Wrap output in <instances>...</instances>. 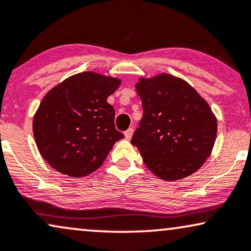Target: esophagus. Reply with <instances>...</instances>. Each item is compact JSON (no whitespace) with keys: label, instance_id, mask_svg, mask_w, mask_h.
Instances as JSON below:
<instances>
[{"label":"esophagus","instance_id":"obj_1","mask_svg":"<svg viewBox=\"0 0 251 251\" xmlns=\"http://www.w3.org/2000/svg\"><path fill=\"white\" fill-rule=\"evenodd\" d=\"M133 132H134V129H133L132 127H129V128L127 129V131H125V138L127 139V140H129V139L132 138Z\"/></svg>","mask_w":251,"mask_h":251}]
</instances>
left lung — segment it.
Segmentation results:
<instances>
[{
  "instance_id": "left-lung-1",
  "label": "left lung",
  "mask_w": 251,
  "mask_h": 251,
  "mask_svg": "<svg viewBox=\"0 0 251 251\" xmlns=\"http://www.w3.org/2000/svg\"><path fill=\"white\" fill-rule=\"evenodd\" d=\"M144 116L131 144L155 176L185 178L213 149L218 123L207 102L182 78L170 74L140 77L135 84Z\"/></svg>"
}]
</instances>
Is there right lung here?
Returning <instances> with one entry per match:
<instances>
[{"label": "right lung", "instance_id": "obj_1", "mask_svg": "<svg viewBox=\"0 0 251 251\" xmlns=\"http://www.w3.org/2000/svg\"><path fill=\"white\" fill-rule=\"evenodd\" d=\"M120 83L117 77L84 72L45 95L32 129L38 151L53 169L78 178L102 166L124 138L115 128V109L107 103Z\"/></svg>", "mask_w": 251, "mask_h": 251}]
</instances>
